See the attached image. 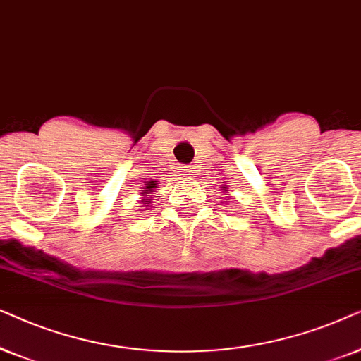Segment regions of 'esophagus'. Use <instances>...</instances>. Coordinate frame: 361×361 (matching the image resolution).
Returning a JSON list of instances; mask_svg holds the SVG:
<instances>
[{"label":"esophagus","instance_id":"1","mask_svg":"<svg viewBox=\"0 0 361 361\" xmlns=\"http://www.w3.org/2000/svg\"><path fill=\"white\" fill-rule=\"evenodd\" d=\"M180 170H181V175L183 176H191V173H193V170H191V166H188V165H183V166H180Z\"/></svg>","mask_w":361,"mask_h":361}]
</instances>
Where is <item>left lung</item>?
I'll use <instances>...</instances> for the list:
<instances>
[{
  "mask_svg": "<svg viewBox=\"0 0 361 361\" xmlns=\"http://www.w3.org/2000/svg\"><path fill=\"white\" fill-rule=\"evenodd\" d=\"M221 188H223L224 191H226V193H229V190H228V186H226V185H223V186H221Z\"/></svg>",
  "mask_w": 361,
  "mask_h": 361,
  "instance_id": "8db88e82",
  "label": "left lung"
}]
</instances>
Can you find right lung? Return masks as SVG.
<instances>
[{"label": "right lung", "instance_id": "1", "mask_svg": "<svg viewBox=\"0 0 361 361\" xmlns=\"http://www.w3.org/2000/svg\"><path fill=\"white\" fill-rule=\"evenodd\" d=\"M155 188H158V183H157V181L150 180V181H147L145 186H143V188L140 190L142 204H143L142 208H148V206H150V204L153 203L152 196H153V193H155Z\"/></svg>", "mask_w": 361, "mask_h": 361}]
</instances>
